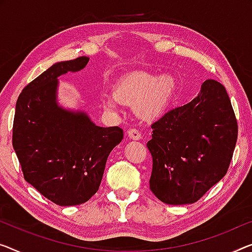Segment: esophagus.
<instances>
[{"mask_svg":"<svg viewBox=\"0 0 252 252\" xmlns=\"http://www.w3.org/2000/svg\"><path fill=\"white\" fill-rule=\"evenodd\" d=\"M127 136H129L130 139H132V140H140L141 139L140 132L136 129H130L127 131Z\"/></svg>","mask_w":252,"mask_h":252,"instance_id":"esophagus-1","label":"esophagus"}]
</instances>
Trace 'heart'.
<instances>
[{"instance_id":"b5f03b06","label":"heart","mask_w":252,"mask_h":252,"mask_svg":"<svg viewBox=\"0 0 252 252\" xmlns=\"http://www.w3.org/2000/svg\"><path fill=\"white\" fill-rule=\"evenodd\" d=\"M178 81L171 73L158 77L145 71H133L116 82L113 95L103 100L104 107L118 112L120 102L133 105L134 112L145 121L159 119L173 99Z\"/></svg>"}]
</instances>
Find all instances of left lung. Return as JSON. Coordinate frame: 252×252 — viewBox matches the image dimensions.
Here are the masks:
<instances>
[{
    "label": "left lung",
    "instance_id": "obj_1",
    "mask_svg": "<svg viewBox=\"0 0 252 252\" xmlns=\"http://www.w3.org/2000/svg\"><path fill=\"white\" fill-rule=\"evenodd\" d=\"M149 187L160 201L188 205L224 178L238 138V123L224 86L206 80L198 95L152 126Z\"/></svg>",
    "mask_w": 252,
    "mask_h": 252
}]
</instances>
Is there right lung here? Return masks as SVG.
I'll return each mask as SVG.
<instances>
[{
    "label": "right lung",
    "mask_w": 252,
    "mask_h": 252,
    "mask_svg": "<svg viewBox=\"0 0 252 252\" xmlns=\"http://www.w3.org/2000/svg\"><path fill=\"white\" fill-rule=\"evenodd\" d=\"M89 58L56 62L26 86L17 100L12 145L25 180L60 206L88 201L107 157L123 139L119 126L95 125L87 112L59 104V77L78 72Z\"/></svg>",
    "instance_id": "obj_1"
}]
</instances>
